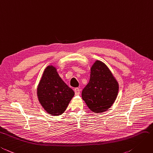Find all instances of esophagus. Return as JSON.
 Listing matches in <instances>:
<instances>
[{"label":"esophagus","instance_id":"34e87169","mask_svg":"<svg viewBox=\"0 0 153 153\" xmlns=\"http://www.w3.org/2000/svg\"><path fill=\"white\" fill-rule=\"evenodd\" d=\"M74 91H75V93L76 95H79L80 94V89L79 88H75V89H74Z\"/></svg>","mask_w":153,"mask_h":153}]
</instances>
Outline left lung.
I'll list each match as a JSON object with an SVG mask.
<instances>
[{
  "mask_svg": "<svg viewBox=\"0 0 153 153\" xmlns=\"http://www.w3.org/2000/svg\"><path fill=\"white\" fill-rule=\"evenodd\" d=\"M90 80L82 92V98L95 113L108 110L118 96L119 85L105 64L95 60L91 68Z\"/></svg>",
  "mask_w": 153,
  "mask_h": 153,
  "instance_id": "1",
  "label": "left lung"
}]
</instances>
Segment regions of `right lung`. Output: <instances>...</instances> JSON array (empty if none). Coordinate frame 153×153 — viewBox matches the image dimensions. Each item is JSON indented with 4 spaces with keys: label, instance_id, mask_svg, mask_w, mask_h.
<instances>
[{
    "label": "right lung",
    "instance_id": "right-lung-1",
    "mask_svg": "<svg viewBox=\"0 0 153 153\" xmlns=\"http://www.w3.org/2000/svg\"><path fill=\"white\" fill-rule=\"evenodd\" d=\"M36 95L48 114L59 116L64 113L75 93L59 76L56 68L49 65L37 86Z\"/></svg>",
    "mask_w": 153,
    "mask_h": 153
}]
</instances>
